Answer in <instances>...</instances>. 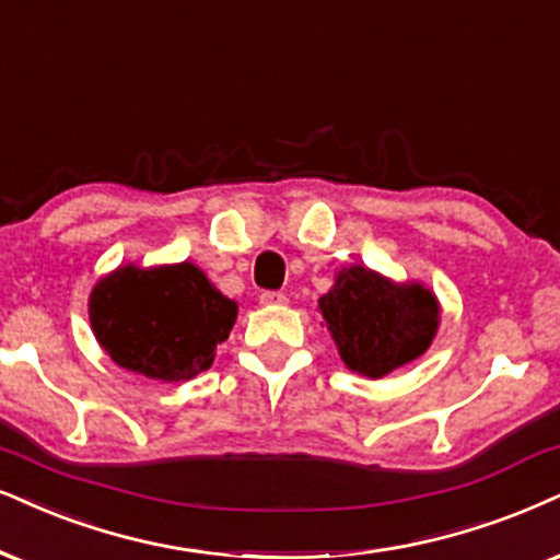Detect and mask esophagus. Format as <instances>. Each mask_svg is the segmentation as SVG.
<instances>
[{
	"label": "esophagus",
	"instance_id": "esophagus-1",
	"mask_svg": "<svg viewBox=\"0 0 560 560\" xmlns=\"http://www.w3.org/2000/svg\"><path fill=\"white\" fill-rule=\"evenodd\" d=\"M260 304H287L284 292H260Z\"/></svg>",
	"mask_w": 560,
	"mask_h": 560
}]
</instances>
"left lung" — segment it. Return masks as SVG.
Segmentation results:
<instances>
[{
  "mask_svg": "<svg viewBox=\"0 0 560 560\" xmlns=\"http://www.w3.org/2000/svg\"><path fill=\"white\" fill-rule=\"evenodd\" d=\"M346 366L366 377L419 359L439 325V304L421 284H393L370 268L341 271L320 300Z\"/></svg>",
  "mask_w": 560,
  "mask_h": 560,
  "instance_id": "obj_1",
  "label": "left lung"
}]
</instances>
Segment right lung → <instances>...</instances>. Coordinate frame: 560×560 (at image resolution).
<instances>
[{
    "label": "right lung",
    "instance_id": "add662e5",
    "mask_svg": "<svg viewBox=\"0 0 560 560\" xmlns=\"http://www.w3.org/2000/svg\"><path fill=\"white\" fill-rule=\"evenodd\" d=\"M235 317L237 304L194 264L118 268L90 294L92 330L113 362L160 382L209 370Z\"/></svg>",
    "mask_w": 560,
    "mask_h": 560
}]
</instances>
